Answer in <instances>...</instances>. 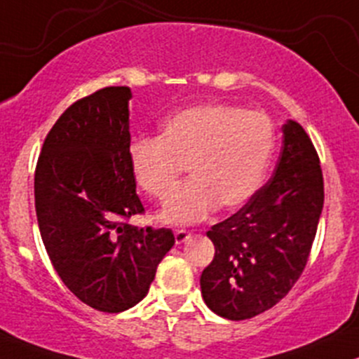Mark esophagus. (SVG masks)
<instances>
[{"instance_id":"34e87169","label":"esophagus","mask_w":359,"mask_h":359,"mask_svg":"<svg viewBox=\"0 0 359 359\" xmlns=\"http://www.w3.org/2000/svg\"><path fill=\"white\" fill-rule=\"evenodd\" d=\"M191 238V233L186 230H175V242L177 243H184Z\"/></svg>"}]
</instances>
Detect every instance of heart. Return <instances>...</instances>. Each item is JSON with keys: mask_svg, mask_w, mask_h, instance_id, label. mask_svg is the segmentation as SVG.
<instances>
[{"mask_svg": "<svg viewBox=\"0 0 359 359\" xmlns=\"http://www.w3.org/2000/svg\"><path fill=\"white\" fill-rule=\"evenodd\" d=\"M276 147V129L262 110L211 102L179 110L158 137H136L128 148L136 186L165 203L187 167L191 180L161 211L173 224L201 222L216 208L238 210L261 186Z\"/></svg>", "mask_w": 359, "mask_h": 359, "instance_id": "obj_1", "label": "heart"}]
</instances>
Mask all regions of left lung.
<instances>
[{
  "mask_svg": "<svg viewBox=\"0 0 359 359\" xmlns=\"http://www.w3.org/2000/svg\"><path fill=\"white\" fill-rule=\"evenodd\" d=\"M322 208L318 155L305 129L288 121L269 182L206 233L215 243V259L201 274L206 305L228 320L273 309L305 269Z\"/></svg>",
  "mask_w": 359,
  "mask_h": 359,
  "instance_id": "left-lung-1",
  "label": "left lung"
}]
</instances>
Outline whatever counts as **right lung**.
<instances>
[{"instance_id": "obj_1", "label": "right lung", "mask_w": 359, "mask_h": 359, "mask_svg": "<svg viewBox=\"0 0 359 359\" xmlns=\"http://www.w3.org/2000/svg\"><path fill=\"white\" fill-rule=\"evenodd\" d=\"M128 86H107L62 112L34 179L42 242L59 278L92 309L119 313L147 297L175 243L168 228H137L144 211L129 167Z\"/></svg>"}]
</instances>
